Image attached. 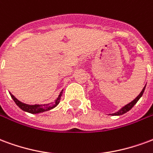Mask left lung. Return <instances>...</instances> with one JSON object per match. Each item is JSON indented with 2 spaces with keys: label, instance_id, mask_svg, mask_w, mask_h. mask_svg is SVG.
I'll use <instances>...</instances> for the list:
<instances>
[{
  "label": "left lung",
  "instance_id": "obj_1",
  "mask_svg": "<svg viewBox=\"0 0 153 153\" xmlns=\"http://www.w3.org/2000/svg\"><path fill=\"white\" fill-rule=\"evenodd\" d=\"M145 88H146V85L143 87V90L141 91V93H139L138 96L136 97H135L134 99L133 100L132 102H130L128 103V104H126L125 106H124L123 107H121L120 109L118 111H116V112H115V113H112V114H110V115H123V114H125V113L128 112V111H130V110L132 109V107L134 106L136 103L138 102V100L140 99V97L143 96V93H144Z\"/></svg>",
  "mask_w": 153,
  "mask_h": 153
}]
</instances>
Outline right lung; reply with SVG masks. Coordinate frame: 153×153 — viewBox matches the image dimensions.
<instances>
[{"label":"right lung","mask_w":153,"mask_h":153,"mask_svg":"<svg viewBox=\"0 0 153 153\" xmlns=\"http://www.w3.org/2000/svg\"><path fill=\"white\" fill-rule=\"evenodd\" d=\"M62 93H63V90L60 92L58 97L53 102L48 103V104H34V105H28V104H26V103L22 102L20 101H19L12 93H10V94L11 96L12 99L14 100V102L16 103V105L20 109L23 110L24 111L31 113V114H38V113L45 112V111H50V110L55 108L60 102Z\"/></svg>","instance_id":"right-lung-1"}]
</instances>
